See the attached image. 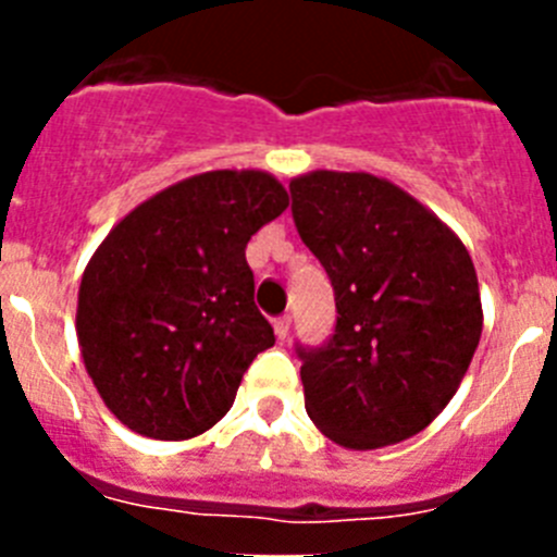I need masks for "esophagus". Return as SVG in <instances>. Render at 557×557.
<instances>
[{
    "mask_svg": "<svg viewBox=\"0 0 557 557\" xmlns=\"http://www.w3.org/2000/svg\"><path fill=\"white\" fill-rule=\"evenodd\" d=\"M289 323H293V321H289L287 314H282V318H275V321H273L275 337H278V339L287 337V334H289Z\"/></svg>",
    "mask_w": 557,
    "mask_h": 557,
    "instance_id": "obj_1",
    "label": "esophagus"
}]
</instances>
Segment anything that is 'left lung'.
<instances>
[{
  "label": "left lung",
  "mask_w": 557,
  "mask_h": 557,
  "mask_svg": "<svg viewBox=\"0 0 557 557\" xmlns=\"http://www.w3.org/2000/svg\"><path fill=\"white\" fill-rule=\"evenodd\" d=\"M289 191L337 304L334 337L301 351L309 418L343 449L401 444L469 371L482 334L474 262L435 211L371 172L314 170Z\"/></svg>",
  "instance_id": "8db88e82"
}]
</instances>
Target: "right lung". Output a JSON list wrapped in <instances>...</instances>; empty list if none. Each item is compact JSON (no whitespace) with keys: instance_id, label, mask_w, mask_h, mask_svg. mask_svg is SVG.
I'll list each match as a JSON object with an SVG mask.
<instances>
[{"instance_id":"1","label":"right lung","mask_w":557,"mask_h":557,"mask_svg":"<svg viewBox=\"0 0 557 557\" xmlns=\"http://www.w3.org/2000/svg\"><path fill=\"white\" fill-rule=\"evenodd\" d=\"M289 206L264 170L166 186L108 231L77 293L83 366L108 410L156 441L203 435L275 343L245 248Z\"/></svg>"}]
</instances>
